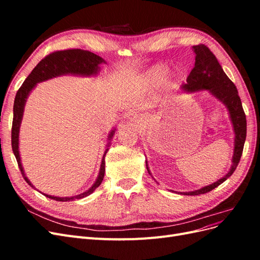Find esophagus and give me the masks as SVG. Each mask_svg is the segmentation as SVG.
<instances>
[{
    "label": "esophagus",
    "instance_id": "1",
    "mask_svg": "<svg viewBox=\"0 0 260 260\" xmlns=\"http://www.w3.org/2000/svg\"><path fill=\"white\" fill-rule=\"evenodd\" d=\"M130 121H131L132 123L137 124V125H141V124L143 123V117L140 116V115H135V116H132V117L130 118Z\"/></svg>",
    "mask_w": 260,
    "mask_h": 260
}]
</instances>
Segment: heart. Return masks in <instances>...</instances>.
<instances>
[{
  "mask_svg": "<svg viewBox=\"0 0 260 260\" xmlns=\"http://www.w3.org/2000/svg\"><path fill=\"white\" fill-rule=\"evenodd\" d=\"M167 72L168 66L162 64V62H158V64H155L146 70L144 74V80L152 88H158L162 82L168 86H175L181 81L182 72L180 68L172 69L168 74Z\"/></svg>",
  "mask_w": 260,
  "mask_h": 260,
  "instance_id": "obj_1",
  "label": "heart"
}]
</instances>
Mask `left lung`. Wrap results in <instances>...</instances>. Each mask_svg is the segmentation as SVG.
Returning <instances> with one entry per match:
<instances>
[{
  "mask_svg": "<svg viewBox=\"0 0 260 260\" xmlns=\"http://www.w3.org/2000/svg\"><path fill=\"white\" fill-rule=\"evenodd\" d=\"M195 54V64L190 75L187 76L186 83L181 85V92L194 93L199 91H207L211 96L217 99L225 106L229 113V118L234 132V148L232 156V165L222 178L209 185L203 186L199 190L190 192H179L183 195H200L205 194L214 190L215 187L223 183L224 181L232 176L240 162L244 143L246 139V117L243 111L242 102L239 96L237 86L225 75L221 65L214 54L210 52L207 46L200 44L192 46ZM146 169L149 175L151 170L146 160ZM174 192V191H172Z\"/></svg>",
  "mask_w": 260,
  "mask_h": 260,
  "instance_id": "obj_1",
  "label": "left lung"
}]
</instances>
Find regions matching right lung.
<instances>
[{
  "instance_id": "obj_1",
  "label": "right lung",
  "mask_w": 260,
  "mask_h": 260,
  "mask_svg": "<svg viewBox=\"0 0 260 260\" xmlns=\"http://www.w3.org/2000/svg\"><path fill=\"white\" fill-rule=\"evenodd\" d=\"M106 64L105 59L102 58L99 55L94 54L89 51L84 50H66V51H58L50 54L49 56L43 58L39 64L34 68L31 74L27 77V79L23 81L22 85L19 88V90L16 93L14 101V118H13V127H12V148L13 153L16 157L18 167L21 171V175L23 179L26 180V182L36 188L32 183L30 182V180L27 178L25 170L21 165V158L19 154V131H20V124L23 116V111H25V105L28 96L30 95L31 91H32L37 83L43 82L46 80H50L52 78L59 77V76H80V77H95L101 72V65ZM116 128H114L111 132L108 133L107 137V145L108 147L111 145L112 139L115 135ZM108 151V148L105 149L103 158H102L101 168L99 176L96 180L94 181L92 186L88 190L84 191L81 194H78L75 196H69V198H59V196H53L49 194H42L45 195L46 198H49L54 201L58 202H69L75 200H80L89 196L92 194L96 188L101 185L102 181L104 179L105 175V155Z\"/></svg>"
}]
</instances>
